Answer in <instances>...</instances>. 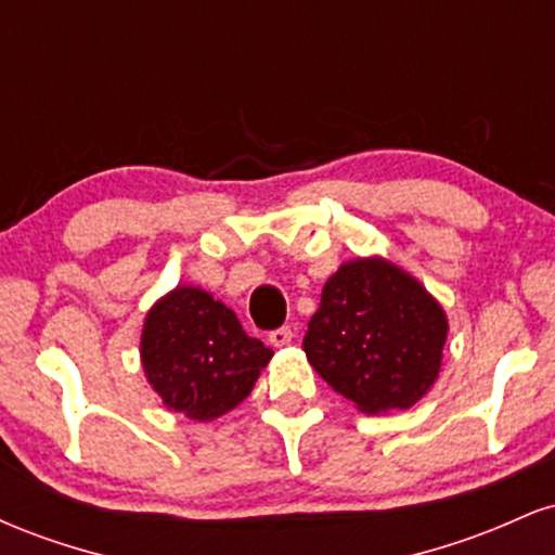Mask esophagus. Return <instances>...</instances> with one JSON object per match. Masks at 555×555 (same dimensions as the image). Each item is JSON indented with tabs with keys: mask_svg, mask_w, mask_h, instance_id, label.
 I'll list each match as a JSON object with an SVG mask.
<instances>
[{
	"mask_svg": "<svg viewBox=\"0 0 555 555\" xmlns=\"http://www.w3.org/2000/svg\"><path fill=\"white\" fill-rule=\"evenodd\" d=\"M292 328L289 326H282V328H273L269 334V341L273 344V347H286V344L292 341Z\"/></svg>",
	"mask_w": 555,
	"mask_h": 555,
	"instance_id": "34e87169",
	"label": "esophagus"
}]
</instances>
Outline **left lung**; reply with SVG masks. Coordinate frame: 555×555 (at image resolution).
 <instances>
[{
	"mask_svg": "<svg viewBox=\"0 0 555 555\" xmlns=\"http://www.w3.org/2000/svg\"><path fill=\"white\" fill-rule=\"evenodd\" d=\"M449 321L410 273L384 258L344 263L323 286L302 349L360 412L410 410L441 371Z\"/></svg>",
	"mask_w": 555,
	"mask_h": 555,
	"instance_id": "1",
	"label": "left lung"
}]
</instances>
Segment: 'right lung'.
<instances>
[{
    "label": "right lung",
    "instance_id": "1",
    "mask_svg": "<svg viewBox=\"0 0 555 555\" xmlns=\"http://www.w3.org/2000/svg\"><path fill=\"white\" fill-rule=\"evenodd\" d=\"M273 352L245 334L237 315L201 286H177L149 310L140 360L169 410L214 420L256 386Z\"/></svg>",
    "mask_w": 555,
    "mask_h": 555
}]
</instances>
